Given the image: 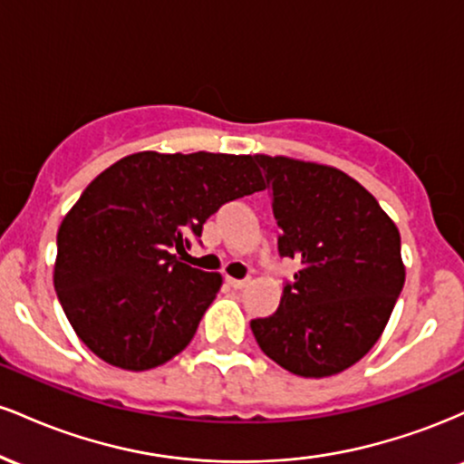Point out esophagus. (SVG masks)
Wrapping results in <instances>:
<instances>
[{"instance_id":"1","label":"esophagus","mask_w":464,"mask_h":464,"mask_svg":"<svg viewBox=\"0 0 464 464\" xmlns=\"http://www.w3.org/2000/svg\"><path fill=\"white\" fill-rule=\"evenodd\" d=\"M228 285L236 287V290H242V287H246L250 284V279H233V276H227Z\"/></svg>"}]
</instances>
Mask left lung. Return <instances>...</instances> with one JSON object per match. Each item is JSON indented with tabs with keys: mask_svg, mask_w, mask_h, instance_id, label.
Returning <instances> with one entry per match:
<instances>
[{
	"mask_svg": "<svg viewBox=\"0 0 464 464\" xmlns=\"http://www.w3.org/2000/svg\"><path fill=\"white\" fill-rule=\"evenodd\" d=\"M281 228L279 253L299 259L279 310L250 321L259 349L301 377L360 362L384 332L406 281L395 222L332 165L255 154Z\"/></svg>",
	"mask_w": 464,
	"mask_h": 464,
	"instance_id": "obj_1",
	"label": "left lung"
}]
</instances>
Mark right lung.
<instances>
[{"mask_svg":"<svg viewBox=\"0 0 464 464\" xmlns=\"http://www.w3.org/2000/svg\"><path fill=\"white\" fill-rule=\"evenodd\" d=\"M266 188L250 154L135 152L98 174L58 228L54 287L106 364L148 371L179 355L222 285L183 264L228 200Z\"/></svg>","mask_w":464,"mask_h":464,"instance_id":"add662e5","label":"right lung"}]
</instances>
